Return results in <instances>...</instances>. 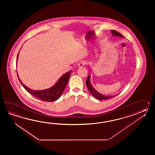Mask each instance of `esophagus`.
<instances>
[{
    "mask_svg": "<svg viewBox=\"0 0 155 155\" xmlns=\"http://www.w3.org/2000/svg\"><path fill=\"white\" fill-rule=\"evenodd\" d=\"M87 64V62L85 61V60H83V61H81L78 64V66L79 68H82L84 65H85L86 64Z\"/></svg>",
    "mask_w": 155,
    "mask_h": 155,
    "instance_id": "obj_1",
    "label": "esophagus"
}]
</instances>
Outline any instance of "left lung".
<instances>
[{"label":"left lung","instance_id":"left-lung-1","mask_svg":"<svg viewBox=\"0 0 155 155\" xmlns=\"http://www.w3.org/2000/svg\"><path fill=\"white\" fill-rule=\"evenodd\" d=\"M111 31L112 32V35H114V36H120V37H122V38L124 37V36L122 35V34H121L120 33L117 32L116 30H111ZM86 84L87 87V89L89 90V91L91 93V94L95 99H97V100H102L111 99V98L114 97L117 95H118V94H117V95H115L112 96L104 95H102L101 94L97 92L96 90H95V89H94V88L92 87V85L91 84V82H90V75H89L88 77H87V79L86 81Z\"/></svg>","mask_w":155,"mask_h":155}]
</instances>
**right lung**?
<instances>
[{"label": "right lung", "mask_w": 155, "mask_h": 155, "mask_svg": "<svg viewBox=\"0 0 155 155\" xmlns=\"http://www.w3.org/2000/svg\"><path fill=\"white\" fill-rule=\"evenodd\" d=\"M18 55L19 53L17 55V60L18 58ZM71 73V71H70L69 72L64 74L63 76L58 80V81L54 85L49 89L44 90H33L29 89L27 86L24 85L19 78L18 79L21 85L23 86L24 88L28 92H29L31 95L44 101L51 102L58 100L62 95L63 91L65 90V88L69 81ZM18 77H19L18 75Z\"/></svg>", "instance_id": "obj_1"}]
</instances>
